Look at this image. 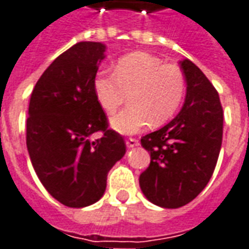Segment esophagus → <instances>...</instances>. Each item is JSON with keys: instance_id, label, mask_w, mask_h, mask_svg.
Wrapping results in <instances>:
<instances>
[{"instance_id": "34e87169", "label": "esophagus", "mask_w": 249, "mask_h": 249, "mask_svg": "<svg viewBox=\"0 0 249 249\" xmlns=\"http://www.w3.org/2000/svg\"><path fill=\"white\" fill-rule=\"evenodd\" d=\"M138 144H139V139H136V138H128L126 139V146L128 147H135Z\"/></svg>"}]
</instances>
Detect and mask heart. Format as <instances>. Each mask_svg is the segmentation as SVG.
Returning <instances> with one entry per match:
<instances>
[{"mask_svg":"<svg viewBox=\"0 0 249 249\" xmlns=\"http://www.w3.org/2000/svg\"><path fill=\"white\" fill-rule=\"evenodd\" d=\"M93 89L107 113L124 105L129 93L132 105L113 117L111 125L118 132L133 133L175 116L186 93V78L178 65L162 63L147 52H132L117 60L114 74L99 73Z\"/></svg>","mask_w":249,"mask_h":249,"instance_id":"b5f03b06","label":"heart"}]
</instances>
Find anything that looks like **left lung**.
<instances>
[{"instance_id":"8db88e82","label":"left lung","mask_w":249,"mask_h":249,"mask_svg":"<svg viewBox=\"0 0 249 249\" xmlns=\"http://www.w3.org/2000/svg\"><path fill=\"white\" fill-rule=\"evenodd\" d=\"M180 67L187 82L180 113L141 139L150 164L139 184L147 200L162 208L183 207L201 193L216 167L223 136L218 90L189 59Z\"/></svg>"}]
</instances>
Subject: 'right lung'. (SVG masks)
I'll return each mask as SVG.
<instances>
[{"mask_svg":"<svg viewBox=\"0 0 249 249\" xmlns=\"http://www.w3.org/2000/svg\"><path fill=\"white\" fill-rule=\"evenodd\" d=\"M103 52L100 42L73 45L42 73L30 96L26 143L31 164L48 193L70 208L98 201L108 171L126 151L93 89ZM96 132L102 136L92 140Z\"/></svg>","mask_w":249,"mask_h":249,"instance_id":"obj_1","label":"right lung"}]
</instances>
